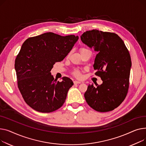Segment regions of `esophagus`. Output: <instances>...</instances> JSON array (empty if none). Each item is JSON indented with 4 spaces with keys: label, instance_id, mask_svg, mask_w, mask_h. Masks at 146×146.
I'll list each match as a JSON object with an SVG mask.
<instances>
[{
    "label": "esophagus",
    "instance_id": "obj_1",
    "mask_svg": "<svg viewBox=\"0 0 146 146\" xmlns=\"http://www.w3.org/2000/svg\"><path fill=\"white\" fill-rule=\"evenodd\" d=\"M81 82L80 81H74V84H81Z\"/></svg>",
    "mask_w": 146,
    "mask_h": 146
}]
</instances>
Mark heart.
Here are the masks:
<instances>
[{
    "mask_svg": "<svg viewBox=\"0 0 146 146\" xmlns=\"http://www.w3.org/2000/svg\"><path fill=\"white\" fill-rule=\"evenodd\" d=\"M87 50V48H81L80 49V52L82 53L83 52H84L85 50ZM72 75L73 76H74L75 77H76V78H80L81 77V71L80 70L78 69V68H74V69L72 70V72H71Z\"/></svg>",
    "mask_w": 146,
    "mask_h": 146,
    "instance_id": "1",
    "label": "heart"
}]
</instances>
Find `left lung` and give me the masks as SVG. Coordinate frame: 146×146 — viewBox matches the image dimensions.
<instances>
[{
  "label": "left lung",
  "instance_id": "left-lung-1",
  "mask_svg": "<svg viewBox=\"0 0 146 146\" xmlns=\"http://www.w3.org/2000/svg\"><path fill=\"white\" fill-rule=\"evenodd\" d=\"M84 44L94 48L97 54L95 74L101 85L89 84L84 94L87 104L98 112H108L120 105L129 88L131 57L123 40L115 33L93 29L81 36Z\"/></svg>",
  "mask_w": 146,
  "mask_h": 146
}]
</instances>
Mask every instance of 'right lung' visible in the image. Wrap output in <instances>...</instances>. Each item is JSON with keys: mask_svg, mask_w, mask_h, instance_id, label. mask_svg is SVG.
Here are the masks:
<instances>
[{"mask_svg": "<svg viewBox=\"0 0 146 146\" xmlns=\"http://www.w3.org/2000/svg\"><path fill=\"white\" fill-rule=\"evenodd\" d=\"M78 38L46 32L23 42L15 68L18 88L26 103L33 110L51 113L64 104L73 82L66 76L62 81L54 80L50 71L55 62L65 58Z\"/></svg>", "mask_w": 146, "mask_h": 146, "instance_id": "right-lung-1", "label": "right lung"}]
</instances>
